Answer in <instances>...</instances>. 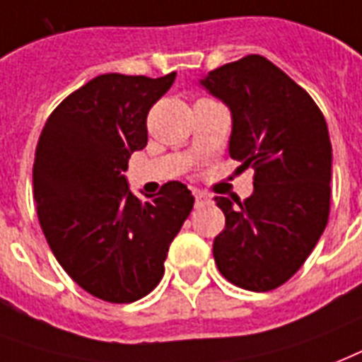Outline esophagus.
Returning <instances> with one entry per match:
<instances>
[{
	"label": "esophagus",
	"instance_id": "1",
	"mask_svg": "<svg viewBox=\"0 0 362 362\" xmlns=\"http://www.w3.org/2000/svg\"><path fill=\"white\" fill-rule=\"evenodd\" d=\"M193 197H195V205H206V203H211V195H206V193L201 192H193Z\"/></svg>",
	"mask_w": 362,
	"mask_h": 362
}]
</instances>
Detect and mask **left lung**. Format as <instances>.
Masks as SVG:
<instances>
[{"label":"left lung","instance_id":"1","mask_svg":"<svg viewBox=\"0 0 362 362\" xmlns=\"http://www.w3.org/2000/svg\"><path fill=\"white\" fill-rule=\"evenodd\" d=\"M201 83L231 110V159L255 169L248 199L214 197L226 216L212 245L214 262L245 291H273L302 267L327 228V121L308 90L260 54L220 66Z\"/></svg>","mask_w":362,"mask_h":362}]
</instances>
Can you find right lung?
Instances as JSON below:
<instances>
[{"label":"right lung","instance_id":"1","mask_svg":"<svg viewBox=\"0 0 362 362\" xmlns=\"http://www.w3.org/2000/svg\"><path fill=\"white\" fill-rule=\"evenodd\" d=\"M175 77H95L54 107L37 140L41 230L64 272L104 302H136L159 285L169 245L193 209L182 182L140 201L123 176L132 151L148 144L150 107Z\"/></svg>","mask_w":362,"mask_h":362}]
</instances>
